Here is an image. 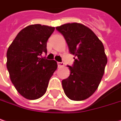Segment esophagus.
Returning a JSON list of instances; mask_svg holds the SVG:
<instances>
[{"instance_id":"34e87169","label":"esophagus","mask_w":121,"mask_h":121,"mask_svg":"<svg viewBox=\"0 0 121 121\" xmlns=\"http://www.w3.org/2000/svg\"><path fill=\"white\" fill-rule=\"evenodd\" d=\"M64 62H57V66H58V67L64 66Z\"/></svg>"}]
</instances>
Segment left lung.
Wrapping results in <instances>:
<instances>
[{
	"instance_id": "1",
	"label": "left lung",
	"mask_w": 121,
	"mask_h": 121,
	"mask_svg": "<svg viewBox=\"0 0 121 121\" xmlns=\"http://www.w3.org/2000/svg\"><path fill=\"white\" fill-rule=\"evenodd\" d=\"M65 38L74 64L68 66L70 75L61 83L65 95L71 100L82 101L91 96L103 77L108 59L104 46L91 29L79 23L56 27Z\"/></svg>"
}]
</instances>
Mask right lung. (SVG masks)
Here are the masks:
<instances>
[{
  "label": "right lung",
  "instance_id": "1",
  "mask_svg": "<svg viewBox=\"0 0 121 121\" xmlns=\"http://www.w3.org/2000/svg\"><path fill=\"white\" fill-rule=\"evenodd\" d=\"M55 27L32 25L18 33L7 52V68L18 92L35 100L46 92L48 82L57 68L55 60L40 57L47 53L46 43Z\"/></svg>",
  "mask_w": 121,
  "mask_h": 121
}]
</instances>
